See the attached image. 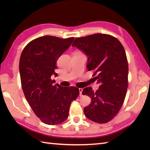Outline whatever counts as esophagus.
<instances>
[{
    "label": "esophagus",
    "instance_id": "34e87169",
    "mask_svg": "<svg viewBox=\"0 0 150 150\" xmlns=\"http://www.w3.org/2000/svg\"><path fill=\"white\" fill-rule=\"evenodd\" d=\"M79 93H80V95H81L82 92V91H83V90H82V88H79Z\"/></svg>",
    "mask_w": 150,
    "mask_h": 150
}]
</instances>
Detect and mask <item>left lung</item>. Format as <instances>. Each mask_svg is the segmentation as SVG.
Segmentation results:
<instances>
[{
  "label": "left lung",
  "mask_w": 150,
  "mask_h": 150,
  "mask_svg": "<svg viewBox=\"0 0 150 150\" xmlns=\"http://www.w3.org/2000/svg\"><path fill=\"white\" fill-rule=\"evenodd\" d=\"M72 46L87 55V68L94 72L95 81L99 84L95 92L91 87L82 91L91 100L84 108L85 115L95 122H109L120 111L128 89V64L124 47L117 38L102 33L77 38Z\"/></svg>",
  "instance_id": "left-lung-1"
}]
</instances>
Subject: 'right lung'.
<instances>
[{
  "mask_svg": "<svg viewBox=\"0 0 150 150\" xmlns=\"http://www.w3.org/2000/svg\"><path fill=\"white\" fill-rule=\"evenodd\" d=\"M73 40L40 37L28 43L21 53L19 71L25 97L36 115L48 125L64 122L71 102L79 95L77 88L53 85L55 81L51 79L53 75L57 76V60Z\"/></svg>",
  "mask_w": 150,
  "mask_h": 150,
  "instance_id": "obj_1",
  "label": "right lung"
}]
</instances>
